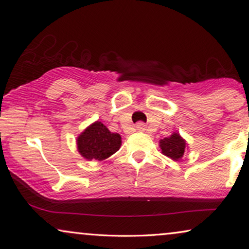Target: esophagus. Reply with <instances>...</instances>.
Here are the masks:
<instances>
[{
    "instance_id": "esophagus-1",
    "label": "esophagus",
    "mask_w": 249,
    "mask_h": 249,
    "mask_svg": "<svg viewBox=\"0 0 249 249\" xmlns=\"http://www.w3.org/2000/svg\"><path fill=\"white\" fill-rule=\"evenodd\" d=\"M136 128L137 130H139V131H144V130H146V124H142V122H138L136 124Z\"/></svg>"
}]
</instances>
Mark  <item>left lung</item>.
Returning <instances> with one entry per match:
<instances>
[{
    "label": "left lung",
    "instance_id": "8db88e82",
    "mask_svg": "<svg viewBox=\"0 0 249 249\" xmlns=\"http://www.w3.org/2000/svg\"><path fill=\"white\" fill-rule=\"evenodd\" d=\"M159 142L162 154L176 161L180 160L185 154L187 143L185 139H182L181 136L177 132L173 133L170 137L163 138Z\"/></svg>",
    "mask_w": 249,
    "mask_h": 249
}]
</instances>
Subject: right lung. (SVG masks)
<instances>
[{"label": "right lung", "mask_w": 249, "mask_h": 249, "mask_svg": "<svg viewBox=\"0 0 249 249\" xmlns=\"http://www.w3.org/2000/svg\"><path fill=\"white\" fill-rule=\"evenodd\" d=\"M78 151L88 160H105L119 150L121 137L113 133L102 122L95 121L80 133L76 139Z\"/></svg>", "instance_id": "obj_1"}]
</instances>
